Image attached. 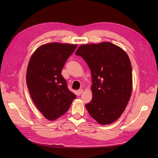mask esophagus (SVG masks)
Returning a JSON list of instances; mask_svg holds the SVG:
<instances>
[{"mask_svg":"<svg viewBox=\"0 0 158 158\" xmlns=\"http://www.w3.org/2000/svg\"><path fill=\"white\" fill-rule=\"evenodd\" d=\"M82 92H83V89H79L78 90V95H81V94H82Z\"/></svg>","mask_w":158,"mask_h":158,"instance_id":"obj_1","label":"esophagus"}]
</instances>
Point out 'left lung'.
Wrapping results in <instances>:
<instances>
[{
  "mask_svg": "<svg viewBox=\"0 0 158 158\" xmlns=\"http://www.w3.org/2000/svg\"><path fill=\"white\" fill-rule=\"evenodd\" d=\"M76 55L86 62L92 73V99L88 113L101 125L121 117L132 89V66L127 52L110 42L80 45Z\"/></svg>",
  "mask_w": 158,
  "mask_h": 158,
  "instance_id": "8db88e82",
  "label": "left lung"
}]
</instances>
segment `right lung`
<instances>
[{"mask_svg":"<svg viewBox=\"0 0 158 158\" xmlns=\"http://www.w3.org/2000/svg\"><path fill=\"white\" fill-rule=\"evenodd\" d=\"M77 45L51 43L35 50L28 63L26 84L35 106L49 121L68 111L76 95L69 89L61 71Z\"/></svg>","mask_w":158,"mask_h":158,"instance_id":"right-lung-1","label":"right lung"}]
</instances>
